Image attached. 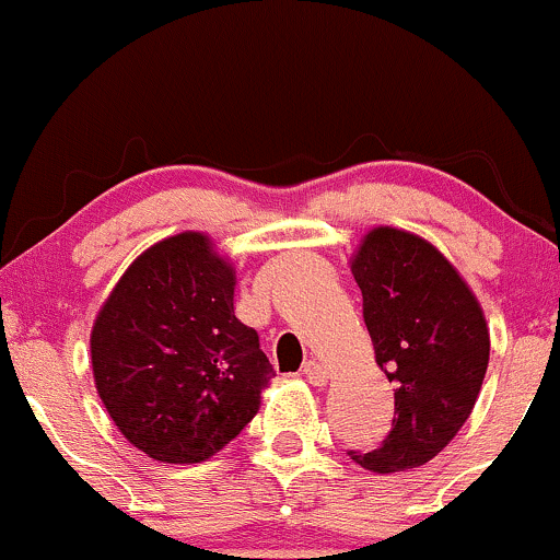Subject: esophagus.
I'll return each instance as SVG.
<instances>
[{"instance_id":"obj_1","label":"esophagus","mask_w":560,"mask_h":560,"mask_svg":"<svg viewBox=\"0 0 560 560\" xmlns=\"http://www.w3.org/2000/svg\"><path fill=\"white\" fill-rule=\"evenodd\" d=\"M304 378L312 383V386H325L328 383V370H325V364L310 360L304 364Z\"/></svg>"}]
</instances>
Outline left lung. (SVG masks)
Instances as JSON below:
<instances>
[{
	"mask_svg": "<svg viewBox=\"0 0 560 560\" xmlns=\"http://www.w3.org/2000/svg\"><path fill=\"white\" fill-rule=\"evenodd\" d=\"M349 267L397 416L378 450L349 455L370 474L420 468L455 439L479 399L487 317L455 264L416 232L368 230Z\"/></svg>",
	"mask_w": 560,
	"mask_h": 560,
	"instance_id": "left-lung-1",
	"label": "left lung"
}]
</instances>
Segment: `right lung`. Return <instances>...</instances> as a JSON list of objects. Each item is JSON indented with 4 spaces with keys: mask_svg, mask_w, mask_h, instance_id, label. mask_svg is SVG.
I'll return each instance as SVG.
<instances>
[{
    "mask_svg": "<svg viewBox=\"0 0 560 560\" xmlns=\"http://www.w3.org/2000/svg\"><path fill=\"white\" fill-rule=\"evenodd\" d=\"M235 285L217 243L185 230L144 248L94 317V388L153 460H209L259 412L275 370L259 332L235 317Z\"/></svg>",
    "mask_w": 560,
    "mask_h": 560,
    "instance_id": "add662e5",
    "label": "right lung"
}]
</instances>
